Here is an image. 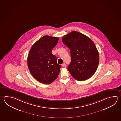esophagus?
I'll return each instance as SVG.
<instances>
[{"mask_svg": "<svg viewBox=\"0 0 121 121\" xmlns=\"http://www.w3.org/2000/svg\"><path fill=\"white\" fill-rule=\"evenodd\" d=\"M62 66L63 67H65V66H66V64H65V63H63V64H62Z\"/></svg>", "mask_w": 121, "mask_h": 121, "instance_id": "1", "label": "esophagus"}]
</instances>
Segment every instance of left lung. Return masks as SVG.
Masks as SVG:
<instances>
[{
    "instance_id": "8db88e82",
    "label": "left lung",
    "mask_w": 121,
    "mask_h": 121,
    "mask_svg": "<svg viewBox=\"0 0 121 121\" xmlns=\"http://www.w3.org/2000/svg\"><path fill=\"white\" fill-rule=\"evenodd\" d=\"M62 41L71 51V62L68 67L73 78L79 81L87 80L97 69L99 55L91 39L73 31L65 35Z\"/></svg>"
}]
</instances>
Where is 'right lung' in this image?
Returning a JSON list of instances; mask_svg holds the SVG:
<instances>
[{"mask_svg":"<svg viewBox=\"0 0 121 121\" xmlns=\"http://www.w3.org/2000/svg\"><path fill=\"white\" fill-rule=\"evenodd\" d=\"M59 41L58 37L45 35L32 45L28 56L27 63L32 76L39 82L49 84L59 74L61 65L52 53Z\"/></svg>","mask_w":121,"mask_h":121,"instance_id":"right-lung-1","label":"right lung"}]
</instances>
